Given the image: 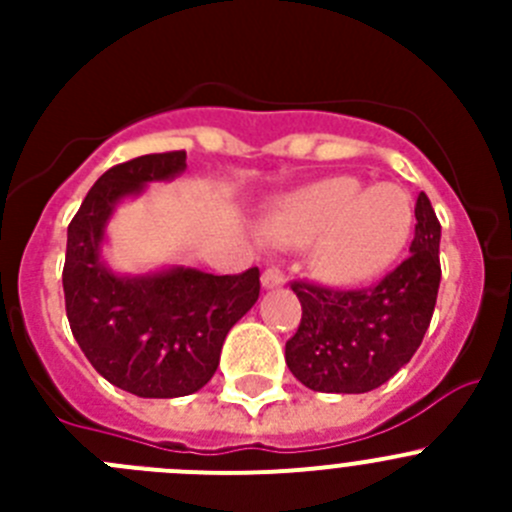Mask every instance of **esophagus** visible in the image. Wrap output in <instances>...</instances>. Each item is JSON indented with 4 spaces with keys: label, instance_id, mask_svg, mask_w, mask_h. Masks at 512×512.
<instances>
[{
    "label": "esophagus",
    "instance_id": "1",
    "mask_svg": "<svg viewBox=\"0 0 512 512\" xmlns=\"http://www.w3.org/2000/svg\"><path fill=\"white\" fill-rule=\"evenodd\" d=\"M284 274L279 269H266L264 274H261V284H264V289H277V287H284Z\"/></svg>",
    "mask_w": 512,
    "mask_h": 512
}]
</instances>
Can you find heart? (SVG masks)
<instances>
[{
    "label": "heart",
    "instance_id": "b5f03b06",
    "mask_svg": "<svg viewBox=\"0 0 512 512\" xmlns=\"http://www.w3.org/2000/svg\"><path fill=\"white\" fill-rule=\"evenodd\" d=\"M415 210L395 184L328 176L284 197L261 230L282 248L310 246V269L328 284H361L390 269L413 235Z\"/></svg>",
    "mask_w": 512,
    "mask_h": 512
}]
</instances>
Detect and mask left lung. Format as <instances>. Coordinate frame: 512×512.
<instances>
[{
    "instance_id": "obj_1",
    "label": "left lung",
    "mask_w": 512,
    "mask_h": 512,
    "mask_svg": "<svg viewBox=\"0 0 512 512\" xmlns=\"http://www.w3.org/2000/svg\"><path fill=\"white\" fill-rule=\"evenodd\" d=\"M438 243L441 223L420 192L410 256L377 287L336 292L292 284L302 320L284 348L289 372L310 390L330 395L372 392L395 377L431 325L441 284Z\"/></svg>"
}]
</instances>
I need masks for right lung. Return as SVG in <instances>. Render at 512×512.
<instances>
[{
	"instance_id": "1",
	"label": "right lung",
	"mask_w": 512,
	"mask_h": 512,
	"mask_svg": "<svg viewBox=\"0 0 512 512\" xmlns=\"http://www.w3.org/2000/svg\"><path fill=\"white\" fill-rule=\"evenodd\" d=\"M187 169V153H151L97 179L69 225L63 295L71 333L104 379L138 397L202 390L225 336L259 300V269L215 277L192 266L128 274L104 259L117 205Z\"/></svg>"
}]
</instances>
